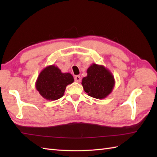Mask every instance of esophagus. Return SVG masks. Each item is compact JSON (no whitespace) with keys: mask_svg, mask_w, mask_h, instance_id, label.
Here are the masks:
<instances>
[{"mask_svg":"<svg viewBox=\"0 0 157 157\" xmlns=\"http://www.w3.org/2000/svg\"><path fill=\"white\" fill-rule=\"evenodd\" d=\"M75 82H80V81H81V77L79 76V75H76L75 77Z\"/></svg>","mask_w":157,"mask_h":157,"instance_id":"obj_1","label":"esophagus"}]
</instances>
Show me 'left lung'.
<instances>
[{
  "label": "left lung",
  "instance_id": "obj_1",
  "mask_svg": "<svg viewBox=\"0 0 157 157\" xmlns=\"http://www.w3.org/2000/svg\"><path fill=\"white\" fill-rule=\"evenodd\" d=\"M115 84L114 76L105 67L96 63L87 69V76L82 79L84 91L91 97L103 99L111 94Z\"/></svg>",
  "mask_w": 157,
  "mask_h": 157
}]
</instances>
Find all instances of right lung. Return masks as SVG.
Segmentation results:
<instances>
[{
	"mask_svg": "<svg viewBox=\"0 0 157 157\" xmlns=\"http://www.w3.org/2000/svg\"><path fill=\"white\" fill-rule=\"evenodd\" d=\"M74 82L69 73H62L55 65H49L42 70L36 82V88L43 98L55 101L64 95L66 86Z\"/></svg>",
	"mask_w": 157,
	"mask_h": 157,
	"instance_id": "1",
	"label": "right lung"
}]
</instances>
